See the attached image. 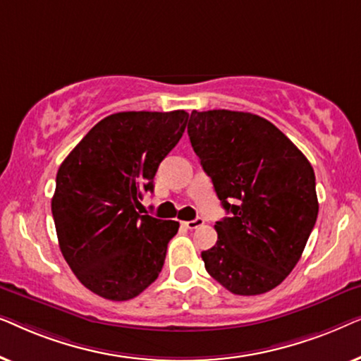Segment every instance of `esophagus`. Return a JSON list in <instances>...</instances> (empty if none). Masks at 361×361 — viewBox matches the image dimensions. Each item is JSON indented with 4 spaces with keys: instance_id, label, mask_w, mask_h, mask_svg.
I'll return each instance as SVG.
<instances>
[{
    "instance_id": "1",
    "label": "esophagus",
    "mask_w": 361,
    "mask_h": 361,
    "mask_svg": "<svg viewBox=\"0 0 361 361\" xmlns=\"http://www.w3.org/2000/svg\"><path fill=\"white\" fill-rule=\"evenodd\" d=\"M204 225V219H195V220H190V221H184V226L185 228H189V230H195V228H199V226H202Z\"/></svg>"
}]
</instances>
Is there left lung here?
<instances>
[{
  "label": "left lung",
  "mask_w": 361,
  "mask_h": 361,
  "mask_svg": "<svg viewBox=\"0 0 361 361\" xmlns=\"http://www.w3.org/2000/svg\"><path fill=\"white\" fill-rule=\"evenodd\" d=\"M192 147L230 216L202 251L212 278L238 295L274 289L294 269L319 214L312 166L273 123L253 113L192 111Z\"/></svg>",
  "instance_id": "8db88e82"
}]
</instances>
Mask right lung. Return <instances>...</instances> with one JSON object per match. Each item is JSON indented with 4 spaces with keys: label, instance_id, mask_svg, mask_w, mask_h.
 <instances>
[{
    "label": "right lung",
    "instance_id": "1",
    "mask_svg": "<svg viewBox=\"0 0 361 361\" xmlns=\"http://www.w3.org/2000/svg\"><path fill=\"white\" fill-rule=\"evenodd\" d=\"M189 113L121 111L103 118L59 167L52 216L77 279L100 298L128 300L154 283L179 221L141 215L161 161Z\"/></svg>",
    "mask_w": 361,
    "mask_h": 361
}]
</instances>
